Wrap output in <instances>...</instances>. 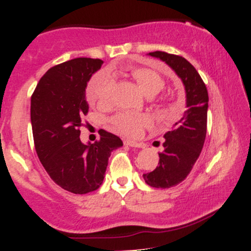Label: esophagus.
<instances>
[{
	"label": "esophagus",
	"instance_id": "1",
	"mask_svg": "<svg viewBox=\"0 0 251 251\" xmlns=\"http://www.w3.org/2000/svg\"><path fill=\"white\" fill-rule=\"evenodd\" d=\"M125 144L129 147H134V148H144V144L141 142H136V141L131 140H125Z\"/></svg>",
	"mask_w": 251,
	"mask_h": 251
}]
</instances>
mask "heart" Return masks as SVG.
I'll list each match as a JSON object with an SVG mask.
<instances>
[{
    "mask_svg": "<svg viewBox=\"0 0 251 251\" xmlns=\"http://www.w3.org/2000/svg\"><path fill=\"white\" fill-rule=\"evenodd\" d=\"M131 77L136 81L138 87L148 96L157 95L166 85V81L161 74L149 68H135L130 72ZM114 78L105 70L99 72L91 77L85 90L87 101L91 105L104 107L111 102L114 91ZM160 107L164 113H173L174 105L168 100H161ZM111 123L117 130L129 136H137L141 130L150 123L149 117L143 114L121 111L111 119Z\"/></svg>",
    "mask_w": 251,
    "mask_h": 251,
    "instance_id": "heart-1",
    "label": "heart"
}]
</instances>
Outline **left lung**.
<instances>
[{
  "instance_id": "1",
  "label": "left lung",
  "mask_w": 251,
  "mask_h": 251,
  "mask_svg": "<svg viewBox=\"0 0 251 251\" xmlns=\"http://www.w3.org/2000/svg\"><path fill=\"white\" fill-rule=\"evenodd\" d=\"M149 55L172 67L181 77L187 93L188 110L164 135V150L158 152V166L152 172L143 174L144 181L150 187L167 189L184 181L201 154L207 135L209 96L200 74L184 57L166 51H152Z\"/></svg>"
}]
</instances>
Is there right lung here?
<instances>
[{"label": "right lung", "instance_id": "1", "mask_svg": "<svg viewBox=\"0 0 251 251\" xmlns=\"http://www.w3.org/2000/svg\"><path fill=\"white\" fill-rule=\"evenodd\" d=\"M100 58L78 57L57 64L41 77L31 95L34 144L50 178L73 194H88L102 184L108 160L122 140L105 130L100 140H79L82 119L88 114L85 88L102 66Z\"/></svg>", "mask_w": 251, "mask_h": 251}]
</instances>
